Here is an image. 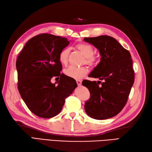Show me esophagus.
Returning a JSON list of instances; mask_svg holds the SVG:
<instances>
[{
    "label": "esophagus",
    "instance_id": "1",
    "mask_svg": "<svg viewBox=\"0 0 152 152\" xmlns=\"http://www.w3.org/2000/svg\"><path fill=\"white\" fill-rule=\"evenodd\" d=\"M76 83H77V84H78V86H81V84H82V81L81 80H76Z\"/></svg>",
    "mask_w": 152,
    "mask_h": 152
}]
</instances>
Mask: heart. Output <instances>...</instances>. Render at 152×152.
<instances>
[{"label": "heart", "instance_id": "heart-1", "mask_svg": "<svg viewBox=\"0 0 152 152\" xmlns=\"http://www.w3.org/2000/svg\"><path fill=\"white\" fill-rule=\"evenodd\" d=\"M76 48L84 56L85 60L83 61V63L91 67H94L97 64L98 57L93 54L94 49L91 45L85 43L78 44L76 45ZM69 52L70 48H64L61 51L59 56V59L61 63L63 64H66L68 63ZM88 72V69L86 66L76 67L71 66L64 70V74L66 76L76 80H80L83 78Z\"/></svg>", "mask_w": 152, "mask_h": 152}]
</instances>
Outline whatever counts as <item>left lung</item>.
<instances>
[{"mask_svg":"<svg viewBox=\"0 0 152 152\" xmlns=\"http://www.w3.org/2000/svg\"><path fill=\"white\" fill-rule=\"evenodd\" d=\"M83 40L97 48L101 56V62L89 76L103 81L82 82L91 94L85 110L96 119L111 118L124 108L134 83L131 54L112 37L101 35L84 38Z\"/></svg>","mask_w":152,"mask_h":152,"instance_id":"left-lung-1","label":"left lung"}]
</instances>
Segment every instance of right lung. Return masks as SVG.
Wrapping results in <instances>:
<instances>
[{"instance_id": "1", "label": "right lung", "mask_w": 152, "mask_h": 152, "mask_svg": "<svg viewBox=\"0 0 152 152\" xmlns=\"http://www.w3.org/2000/svg\"><path fill=\"white\" fill-rule=\"evenodd\" d=\"M69 43L64 37L40 34L28 40L18 57L19 92L28 108L38 117L57 115L77 87L73 78L61 74L59 56ZM53 77L60 78L57 85L51 83Z\"/></svg>"}]
</instances>
